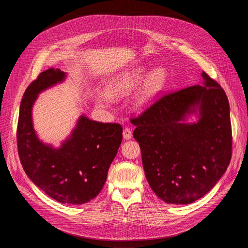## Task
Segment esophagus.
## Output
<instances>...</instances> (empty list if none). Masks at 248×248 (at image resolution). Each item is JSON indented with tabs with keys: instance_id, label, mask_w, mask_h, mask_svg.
<instances>
[{
	"instance_id": "34e87169",
	"label": "esophagus",
	"mask_w": 248,
	"mask_h": 248,
	"mask_svg": "<svg viewBox=\"0 0 248 248\" xmlns=\"http://www.w3.org/2000/svg\"><path fill=\"white\" fill-rule=\"evenodd\" d=\"M132 136H133L132 129L129 128V127H124V132H123V137H124V140H129V139H132Z\"/></svg>"
}]
</instances>
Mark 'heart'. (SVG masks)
<instances>
[{
  "instance_id": "1",
  "label": "heart",
  "mask_w": 248,
  "mask_h": 248,
  "mask_svg": "<svg viewBox=\"0 0 248 248\" xmlns=\"http://www.w3.org/2000/svg\"><path fill=\"white\" fill-rule=\"evenodd\" d=\"M166 79L167 74L163 68H155L148 74V68L140 66L122 74L108 83L107 85V95L98 94L96 101L98 104H107L109 98H122L140 87L145 80L136 100L137 108H141L160 93L165 86Z\"/></svg>"
}]
</instances>
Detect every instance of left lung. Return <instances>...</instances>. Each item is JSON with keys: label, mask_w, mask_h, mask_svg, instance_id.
<instances>
[{"label": "left lung", "mask_w": 248, "mask_h": 248, "mask_svg": "<svg viewBox=\"0 0 248 248\" xmlns=\"http://www.w3.org/2000/svg\"><path fill=\"white\" fill-rule=\"evenodd\" d=\"M202 84L164 94L139 116L134 138L151 189L169 204H190L209 192L232 155L229 102L206 72ZM200 110V121L184 123Z\"/></svg>", "instance_id": "1"}]
</instances>
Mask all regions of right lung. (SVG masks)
<instances>
[{
	"mask_svg": "<svg viewBox=\"0 0 248 248\" xmlns=\"http://www.w3.org/2000/svg\"><path fill=\"white\" fill-rule=\"evenodd\" d=\"M65 73L49 68L25 90L17 126L18 154L25 173L48 196L63 204H84L94 199L107 181L122 140L120 124H102L81 115L70 139L56 150L37 138L32 107L38 93L61 82Z\"/></svg>",
	"mask_w": 248,
	"mask_h": 248,
	"instance_id": "right-lung-1",
	"label": "right lung"
}]
</instances>
